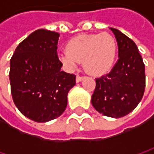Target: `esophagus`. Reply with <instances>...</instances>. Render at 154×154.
I'll return each instance as SVG.
<instances>
[{
    "label": "esophagus",
    "instance_id": "34e87169",
    "mask_svg": "<svg viewBox=\"0 0 154 154\" xmlns=\"http://www.w3.org/2000/svg\"><path fill=\"white\" fill-rule=\"evenodd\" d=\"M83 77H80V76H77L76 77V81H77V83H79V82H81L82 80H83Z\"/></svg>",
    "mask_w": 154,
    "mask_h": 154
}]
</instances>
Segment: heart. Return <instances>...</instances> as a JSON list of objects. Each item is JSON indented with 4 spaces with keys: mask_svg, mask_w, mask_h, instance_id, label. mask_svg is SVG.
Masks as SVG:
<instances>
[{
    "mask_svg": "<svg viewBox=\"0 0 154 154\" xmlns=\"http://www.w3.org/2000/svg\"><path fill=\"white\" fill-rule=\"evenodd\" d=\"M117 55V44L108 34L80 35L70 39L66 51L59 54V59L69 70H74L78 62L83 61L85 70L99 77L108 73L113 67Z\"/></svg>",
    "mask_w": 154,
    "mask_h": 154,
    "instance_id": "obj_1",
    "label": "heart"
}]
</instances>
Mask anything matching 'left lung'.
<instances>
[{
	"label": "left lung",
	"instance_id": "obj_1",
	"mask_svg": "<svg viewBox=\"0 0 154 154\" xmlns=\"http://www.w3.org/2000/svg\"><path fill=\"white\" fill-rule=\"evenodd\" d=\"M109 29L118 43L119 60L109 74L95 79L91 102L98 112L119 119L135 109L143 98L144 64L137 45L119 30Z\"/></svg>",
	"mask_w": 154,
	"mask_h": 154
}]
</instances>
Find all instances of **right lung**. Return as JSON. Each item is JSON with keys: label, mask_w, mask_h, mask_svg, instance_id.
I'll use <instances>...</instances> for the list:
<instances>
[{"label": "right lung", "mask_w": 154, "mask_h": 154, "mask_svg": "<svg viewBox=\"0 0 154 154\" xmlns=\"http://www.w3.org/2000/svg\"><path fill=\"white\" fill-rule=\"evenodd\" d=\"M60 34L38 29L16 48L11 60L10 82L19 111L35 122L60 117L68 104V94L76 76L61 71L57 54Z\"/></svg>", "instance_id": "right-lung-1"}]
</instances>
